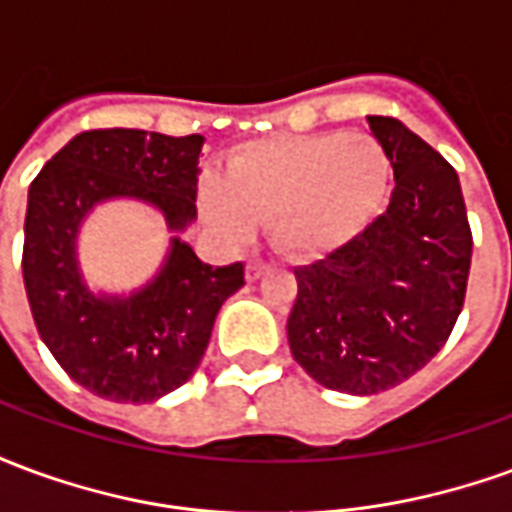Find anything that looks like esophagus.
<instances>
[{"label":"esophagus","instance_id":"obj_1","mask_svg":"<svg viewBox=\"0 0 512 512\" xmlns=\"http://www.w3.org/2000/svg\"><path fill=\"white\" fill-rule=\"evenodd\" d=\"M268 268L271 266H268L266 260L255 257V260H249V263H246V279H252V282H255V279H260L263 274H266Z\"/></svg>","mask_w":512,"mask_h":512}]
</instances>
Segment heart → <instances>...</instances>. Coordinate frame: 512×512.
Here are the masks:
<instances>
[{"instance_id":"b5f03b06","label":"heart","mask_w":512,"mask_h":512,"mask_svg":"<svg viewBox=\"0 0 512 512\" xmlns=\"http://www.w3.org/2000/svg\"><path fill=\"white\" fill-rule=\"evenodd\" d=\"M384 189L386 158L370 136H274L235 153L227 178L205 175L200 208L227 238L257 219L279 249L304 255L354 235Z\"/></svg>"}]
</instances>
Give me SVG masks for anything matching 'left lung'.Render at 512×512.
Segmentation results:
<instances>
[{"instance_id": "obj_1", "label": "left lung", "mask_w": 512, "mask_h": 512, "mask_svg": "<svg viewBox=\"0 0 512 512\" xmlns=\"http://www.w3.org/2000/svg\"><path fill=\"white\" fill-rule=\"evenodd\" d=\"M395 172L386 211L312 266L296 268L293 359L318 384L376 395L447 343L466 296L472 230L458 172L395 117H367Z\"/></svg>"}]
</instances>
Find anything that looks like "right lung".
<instances>
[{
	"label": "right lung",
	"instance_id": "add662e5",
	"mask_svg": "<svg viewBox=\"0 0 512 512\" xmlns=\"http://www.w3.org/2000/svg\"><path fill=\"white\" fill-rule=\"evenodd\" d=\"M200 134L98 128L73 136L32 180L24 222V288L40 340L68 376L115 403H153L194 376L216 312L244 285V263L213 268L172 238L167 260L131 296H95L76 235L98 202L131 197L169 230L197 219Z\"/></svg>",
	"mask_w": 512,
	"mask_h": 512
}]
</instances>
